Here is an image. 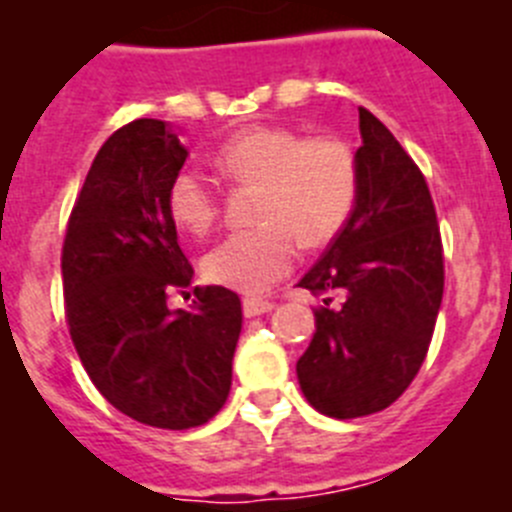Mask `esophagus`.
Returning a JSON list of instances; mask_svg holds the SVG:
<instances>
[{"label": "esophagus", "instance_id": "obj_1", "mask_svg": "<svg viewBox=\"0 0 512 512\" xmlns=\"http://www.w3.org/2000/svg\"><path fill=\"white\" fill-rule=\"evenodd\" d=\"M276 304L274 302H269V299H246V302H243V314H246V317H259V314H266V312H271V309H274Z\"/></svg>", "mask_w": 512, "mask_h": 512}]
</instances>
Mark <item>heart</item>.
Wrapping results in <instances>:
<instances>
[{
  "label": "heart",
  "mask_w": 512,
  "mask_h": 512,
  "mask_svg": "<svg viewBox=\"0 0 512 512\" xmlns=\"http://www.w3.org/2000/svg\"><path fill=\"white\" fill-rule=\"evenodd\" d=\"M215 170L233 185H256V228L233 233L205 256L213 284L264 294L292 271L297 248H322L348 225L360 192L355 147L337 134L302 137L289 126L253 124L213 152ZM167 213L180 231L208 236L220 218V195L195 167L167 185Z\"/></svg>",
  "instance_id": "obj_1"
}]
</instances>
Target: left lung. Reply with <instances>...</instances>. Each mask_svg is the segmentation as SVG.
I'll use <instances>...</instances> for the list:
<instances>
[{
    "label": "left lung",
    "instance_id": "8db88e82",
    "mask_svg": "<svg viewBox=\"0 0 512 512\" xmlns=\"http://www.w3.org/2000/svg\"><path fill=\"white\" fill-rule=\"evenodd\" d=\"M355 154L353 215L299 281L325 294L314 312L317 332L297 363L299 386L332 419L378 414L411 386L444 294V246L426 177L363 106Z\"/></svg>",
    "mask_w": 512,
    "mask_h": 512
}]
</instances>
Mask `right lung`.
Masks as SVG:
<instances>
[{"label":"right lung","instance_id":"obj_1","mask_svg":"<svg viewBox=\"0 0 512 512\" xmlns=\"http://www.w3.org/2000/svg\"><path fill=\"white\" fill-rule=\"evenodd\" d=\"M185 157L164 121L116 129L75 198L60 256L70 340L93 386L121 414L172 431L223 409L243 325L241 299L225 287L192 289L190 312L167 307L192 287L167 213Z\"/></svg>","mask_w":512,"mask_h":512}]
</instances>
